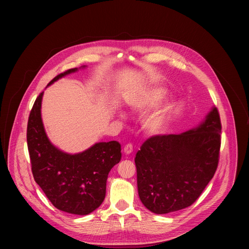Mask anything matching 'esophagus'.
<instances>
[{
	"label": "esophagus",
	"mask_w": 249,
	"mask_h": 249,
	"mask_svg": "<svg viewBox=\"0 0 249 249\" xmlns=\"http://www.w3.org/2000/svg\"><path fill=\"white\" fill-rule=\"evenodd\" d=\"M132 152H133V146H132V144H127V145L124 147V153H125V155H130Z\"/></svg>",
	"instance_id": "1"
}]
</instances>
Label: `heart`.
<instances>
[{
  "instance_id": "heart-1",
  "label": "heart",
  "mask_w": 249,
  "mask_h": 249,
  "mask_svg": "<svg viewBox=\"0 0 249 249\" xmlns=\"http://www.w3.org/2000/svg\"><path fill=\"white\" fill-rule=\"evenodd\" d=\"M165 94L166 91L162 88H150L135 103V107L142 112L151 110L160 103ZM171 107L172 106L170 103H165L154 112L145 116L142 121V128L147 134L153 136L164 133L169 124Z\"/></svg>"
}]
</instances>
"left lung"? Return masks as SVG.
I'll use <instances>...</instances> for the list:
<instances>
[{
	"instance_id": "8db88e82",
	"label": "left lung",
	"mask_w": 249,
	"mask_h": 249,
	"mask_svg": "<svg viewBox=\"0 0 249 249\" xmlns=\"http://www.w3.org/2000/svg\"><path fill=\"white\" fill-rule=\"evenodd\" d=\"M221 120L213 106L196 127L148 139L137 153L138 193L158 215L192 205L214 176L221 147Z\"/></svg>"
}]
</instances>
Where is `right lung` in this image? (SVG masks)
<instances>
[{
    "label": "right lung",
    "mask_w": 249,
    "mask_h": 249,
    "mask_svg": "<svg viewBox=\"0 0 249 249\" xmlns=\"http://www.w3.org/2000/svg\"><path fill=\"white\" fill-rule=\"evenodd\" d=\"M86 68L70 69L55 77L47 87ZM43 93L35 100L27 123V147L34 180L60 211L89 215L105 198L108 173L121 160V145L116 141L99 142L77 154L58 149L50 142L43 125Z\"/></svg>",
    "instance_id": "obj_1"
}]
</instances>
